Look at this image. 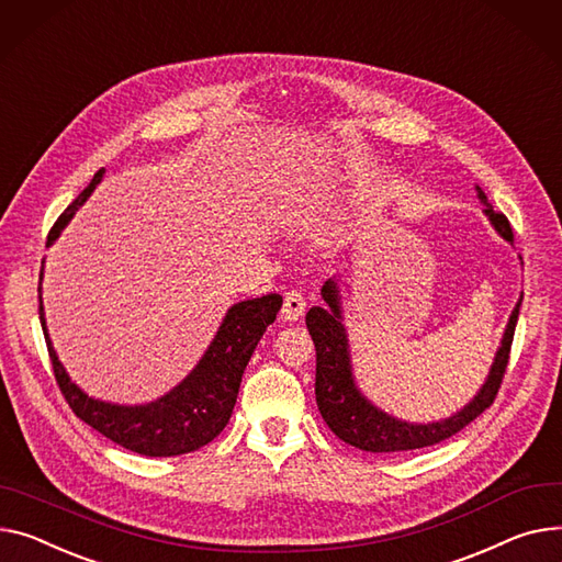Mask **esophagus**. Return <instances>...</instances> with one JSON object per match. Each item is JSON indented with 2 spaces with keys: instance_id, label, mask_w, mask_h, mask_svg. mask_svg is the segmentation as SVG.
<instances>
[{
  "instance_id": "1",
  "label": "esophagus",
  "mask_w": 562,
  "mask_h": 562,
  "mask_svg": "<svg viewBox=\"0 0 562 562\" xmlns=\"http://www.w3.org/2000/svg\"><path fill=\"white\" fill-rule=\"evenodd\" d=\"M305 310H307V303H305V295L301 291L291 289V291L284 293V305H282V318L284 321L293 323L297 318H303Z\"/></svg>"
}]
</instances>
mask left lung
I'll return each mask as SVG.
<instances>
[{
    "label": "left lung",
    "instance_id": "left-lung-1",
    "mask_svg": "<svg viewBox=\"0 0 562 562\" xmlns=\"http://www.w3.org/2000/svg\"><path fill=\"white\" fill-rule=\"evenodd\" d=\"M479 196L485 203V196L481 190H479ZM485 214H488V218L493 221L495 231L506 241H513L508 218L502 212H495L488 203H485ZM321 293L327 307H312L305 318L316 346V404L327 427L344 442L359 447L363 452L420 450V447H429L440 440L452 438L495 402L508 359H510L513 334H515L521 301L515 305L510 314V321L506 325L504 339H502V348L497 350L495 363L491 368L488 382L483 384L479 395L452 418L431 423V425H411V423H402L386 416L384 411L372 406L359 393L352 378L348 336L341 325L339 289H336V282L327 280Z\"/></svg>",
    "mask_w": 562,
    "mask_h": 562
}]
</instances>
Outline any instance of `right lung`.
<instances>
[{"mask_svg": "<svg viewBox=\"0 0 562 562\" xmlns=\"http://www.w3.org/2000/svg\"><path fill=\"white\" fill-rule=\"evenodd\" d=\"M101 176L103 169L94 173L92 182L58 216L54 228L49 231L47 246L54 244L74 212L88 201ZM37 291H41V286H37ZM280 307V293L252 297V301H244L231 307L205 357L192 370V375L178 384L169 395L144 406H120L99 402L88 397L77 384H71L49 341L43 314V297L41 323L56 384L77 418H81L86 425H90L112 442L126 447L131 452L144 457H178L190 454L199 450V447L207 445L228 425L244 370L252 357L255 346L261 339V334L276 321Z\"/></svg>", "mask_w": 562, "mask_h": 562, "instance_id": "right-lung-1", "label": "right lung"}]
</instances>
